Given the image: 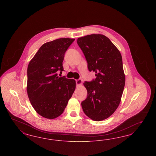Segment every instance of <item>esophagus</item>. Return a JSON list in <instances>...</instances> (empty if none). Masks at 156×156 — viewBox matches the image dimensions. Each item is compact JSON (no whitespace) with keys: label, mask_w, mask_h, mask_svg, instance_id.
Here are the masks:
<instances>
[{"label":"esophagus","mask_w":156,"mask_h":156,"mask_svg":"<svg viewBox=\"0 0 156 156\" xmlns=\"http://www.w3.org/2000/svg\"><path fill=\"white\" fill-rule=\"evenodd\" d=\"M82 80H80V79L76 80V85H78V86L82 85Z\"/></svg>","instance_id":"obj_1"}]
</instances>
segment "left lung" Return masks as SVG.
Returning a JSON list of instances; mask_svg holds the SVG:
<instances>
[{
    "instance_id": "left-lung-1",
    "label": "left lung",
    "mask_w": 156,
    "mask_h": 156,
    "mask_svg": "<svg viewBox=\"0 0 156 156\" xmlns=\"http://www.w3.org/2000/svg\"><path fill=\"white\" fill-rule=\"evenodd\" d=\"M77 43L89 70L96 74L95 80L83 83L87 96L82 102V108L91 119L102 121L114 113L121 102L125 83L122 56L109 38L102 34L78 38Z\"/></svg>"
}]
</instances>
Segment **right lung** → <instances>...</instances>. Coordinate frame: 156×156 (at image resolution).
Wrapping results in <instances>:
<instances>
[{"label":"right lung","instance_id":"right-lung-1","mask_svg":"<svg viewBox=\"0 0 156 156\" xmlns=\"http://www.w3.org/2000/svg\"><path fill=\"white\" fill-rule=\"evenodd\" d=\"M75 39L59 38L43 44L27 67V92L40 115L54 119L61 115L76 89V80L59 77L67 48Z\"/></svg>","mask_w":156,"mask_h":156}]
</instances>
